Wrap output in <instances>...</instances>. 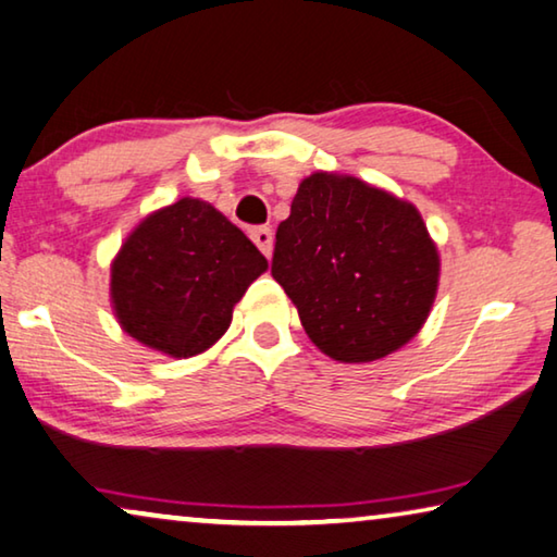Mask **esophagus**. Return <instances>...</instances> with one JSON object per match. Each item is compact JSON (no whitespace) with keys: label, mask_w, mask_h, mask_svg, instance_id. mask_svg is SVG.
<instances>
[{"label":"esophagus","mask_w":557,"mask_h":557,"mask_svg":"<svg viewBox=\"0 0 557 557\" xmlns=\"http://www.w3.org/2000/svg\"><path fill=\"white\" fill-rule=\"evenodd\" d=\"M250 237H252V243L260 247L264 257L272 255V239H275V237H272V230L270 227H252L250 230Z\"/></svg>","instance_id":"1"}]
</instances>
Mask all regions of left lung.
I'll use <instances>...</instances> for the list:
<instances>
[{"instance_id":"8db88e82","label":"left lung","mask_w":557,"mask_h":557,"mask_svg":"<svg viewBox=\"0 0 557 557\" xmlns=\"http://www.w3.org/2000/svg\"><path fill=\"white\" fill-rule=\"evenodd\" d=\"M272 277L322 352L372 362L425 325L440 257L414 205L350 174L314 172L280 222Z\"/></svg>"}]
</instances>
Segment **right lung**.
I'll return each instance as SVG.
<instances>
[{
	"instance_id": "right-lung-1",
	"label": "right lung",
	"mask_w": 557,
	"mask_h": 557,
	"mask_svg": "<svg viewBox=\"0 0 557 557\" xmlns=\"http://www.w3.org/2000/svg\"><path fill=\"white\" fill-rule=\"evenodd\" d=\"M268 260L202 199L182 197L145 218L112 262L110 295L122 330L170 358H193L225 335Z\"/></svg>"
}]
</instances>
